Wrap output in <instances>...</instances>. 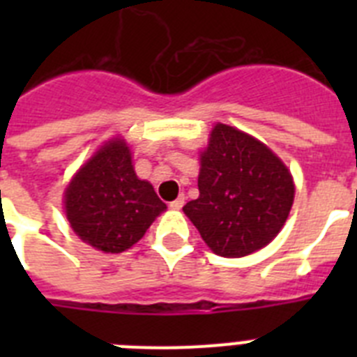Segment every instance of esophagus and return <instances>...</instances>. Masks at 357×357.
I'll list each match as a JSON object with an SVG mask.
<instances>
[{"label":"esophagus","mask_w":357,"mask_h":357,"mask_svg":"<svg viewBox=\"0 0 357 357\" xmlns=\"http://www.w3.org/2000/svg\"><path fill=\"white\" fill-rule=\"evenodd\" d=\"M184 204H185V198H184V195H181V197L176 198V200H173L172 204H169V207L175 211H178V209H182V206H184Z\"/></svg>","instance_id":"1"}]
</instances>
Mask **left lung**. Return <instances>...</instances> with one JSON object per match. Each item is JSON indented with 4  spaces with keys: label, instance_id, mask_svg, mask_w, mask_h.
Listing matches in <instances>:
<instances>
[{
    "label": "left lung",
    "instance_id": "left-lung-1",
    "mask_svg": "<svg viewBox=\"0 0 357 357\" xmlns=\"http://www.w3.org/2000/svg\"><path fill=\"white\" fill-rule=\"evenodd\" d=\"M197 200L184 206L202 239L222 257L266 247L288 220L295 184L266 144L218 123L200 153Z\"/></svg>",
    "mask_w": 357,
    "mask_h": 357
}]
</instances>
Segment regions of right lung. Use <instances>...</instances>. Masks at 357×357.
I'll list each match as a JSON object with an SVG mask.
<instances>
[{"mask_svg":"<svg viewBox=\"0 0 357 357\" xmlns=\"http://www.w3.org/2000/svg\"><path fill=\"white\" fill-rule=\"evenodd\" d=\"M66 216L82 241L119 254L139 241L166 204L139 181L123 139H110L78 169L64 191Z\"/></svg>","mask_w":357,"mask_h":357,"instance_id":"obj_1","label":"right lung"}]
</instances>
